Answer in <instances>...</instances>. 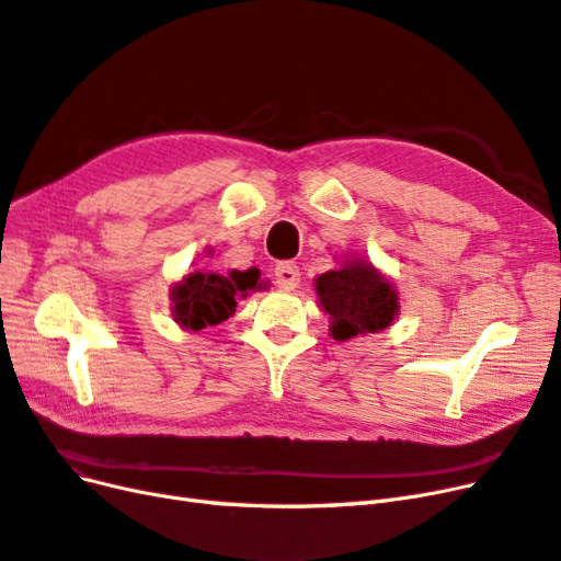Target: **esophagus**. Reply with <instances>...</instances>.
<instances>
[{
	"instance_id": "esophagus-1",
	"label": "esophagus",
	"mask_w": 561,
	"mask_h": 561,
	"mask_svg": "<svg viewBox=\"0 0 561 561\" xmlns=\"http://www.w3.org/2000/svg\"><path fill=\"white\" fill-rule=\"evenodd\" d=\"M274 276H276V283L283 287V290H293V287H297V283H299L301 271L295 262H280L274 268Z\"/></svg>"
}]
</instances>
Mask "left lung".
<instances>
[{
  "instance_id": "8db88e82",
  "label": "left lung",
  "mask_w": 561,
  "mask_h": 561,
  "mask_svg": "<svg viewBox=\"0 0 561 561\" xmlns=\"http://www.w3.org/2000/svg\"><path fill=\"white\" fill-rule=\"evenodd\" d=\"M316 293L320 307L332 318L330 332L339 342L379 332L398 316V293L367 262L355 260L318 276Z\"/></svg>"
}]
</instances>
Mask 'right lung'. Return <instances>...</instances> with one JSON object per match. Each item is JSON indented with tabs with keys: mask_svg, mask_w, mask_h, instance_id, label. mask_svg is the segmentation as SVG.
Listing matches in <instances>:
<instances>
[{
	"mask_svg": "<svg viewBox=\"0 0 561 561\" xmlns=\"http://www.w3.org/2000/svg\"><path fill=\"white\" fill-rule=\"evenodd\" d=\"M260 280L257 268L231 271L229 276L190 274L173 287V313L186 330H206L225 322L236 311V299L254 290Z\"/></svg>",
	"mask_w": 561,
	"mask_h": 561,
	"instance_id": "obj_1",
	"label": "right lung"
}]
</instances>
